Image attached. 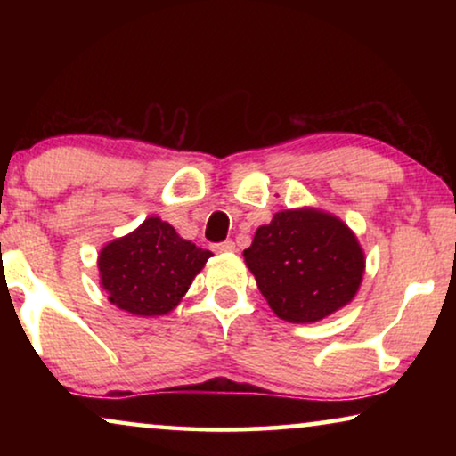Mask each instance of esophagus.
I'll list each match as a JSON object with an SVG mask.
<instances>
[{
    "mask_svg": "<svg viewBox=\"0 0 456 456\" xmlns=\"http://www.w3.org/2000/svg\"><path fill=\"white\" fill-rule=\"evenodd\" d=\"M236 245L232 240H224V242H217V245L214 247L216 253H234Z\"/></svg>",
    "mask_w": 456,
    "mask_h": 456,
    "instance_id": "1",
    "label": "esophagus"
}]
</instances>
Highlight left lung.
<instances>
[{"label": "left lung", "mask_w": 456, "mask_h": 456, "mask_svg": "<svg viewBox=\"0 0 456 456\" xmlns=\"http://www.w3.org/2000/svg\"><path fill=\"white\" fill-rule=\"evenodd\" d=\"M242 255L273 314L292 323L320 322L345 307L365 272L353 230L314 208L278 211Z\"/></svg>", "instance_id": "obj_1"}]
</instances>
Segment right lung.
<instances>
[{
	"mask_svg": "<svg viewBox=\"0 0 456 456\" xmlns=\"http://www.w3.org/2000/svg\"><path fill=\"white\" fill-rule=\"evenodd\" d=\"M211 251L180 239L159 217L108 242L99 253V278L108 301L133 315H166L176 307Z\"/></svg>",
	"mask_w": 456,
	"mask_h": 456,
	"instance_id": "obj_1",
	"label": "right lung"
}]
</instances>
